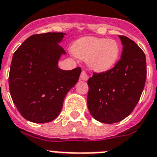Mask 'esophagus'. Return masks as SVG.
<instances>
[{"mask_svg": "<svg viewBox=\"0 0 157 157\" xmlns=\"http://www.w3.org/2000/svg\"><path fill=\"white\" fill-rule=\"evenodd\" d=\"M89 78V76L87 75V73L86 72V71H82L81 73V76H80V79L82 80V81H87Z\"/></svg>", "mask_w": 157, "mask_h": 157, "instance_id": "esophagus-1", "label": "esophagus"}]
</instances>
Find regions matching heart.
<instances>
[{
	"mask_svg": "<svg viewBox=\"0 0 157 157\" xmlns=\"http://www.w3.org/2000/svg\"><path fill=\"white\" fill-rule=\"evenodd\" d=\"M71 51L76 57L86 60L90 69L102 72L110 70L117 63L121 48L113 39L84 37L74 42Z\"/></svg>",
	"mask_w": 157,
	"mask_h": 157,
	"instance_id": "1",
	"label": "heart"
}]
</instances>
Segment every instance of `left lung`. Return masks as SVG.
<instances>
[{"instance_id":"left-lung-1","label":"left lung","mask_w":157,"mask_h":157,"mask_svg":"<svg viewBox=\"0 0 157 157\" xmlns=\"http://www.w3.org/2000/svg\"><path fill=\"white\" fill-rule=\"evenodd\" d=\"M121 59L105 72L93 73L88 80L87 105L91 116L105 124L128 117L139 101L147 79L146 56L138 45L119 35Z\"/></svg>"}]
</instances>
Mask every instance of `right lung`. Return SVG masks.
I'll list each match as a JSON object with an SVG mask.
<instances>
[{
	"mask_svg": "<svg viewBox=\"0 0 157 157\" xmlns=\"http://www.w3.org/2000/svg\"><path fill=\"white\" fill-rule=\"evenodd\" d=\"M66 33L33 34L19 47L12 57L9 88L20 114L43 124L59 115L67 92L77 83L81 67L64 71L57 66L66 54L59 43Z\"/></svg>",
	"mask_w": 157,
	"mask_h": 157,
	"instance_id": "add662e5",
	"label": "right lung"
}]
</instances>
